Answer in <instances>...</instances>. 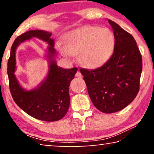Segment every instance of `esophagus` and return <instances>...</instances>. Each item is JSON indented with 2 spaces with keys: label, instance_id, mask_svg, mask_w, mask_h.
<instances>
[{
  "label": "esophagus",
  "instance_id": "1",
  "mask_svg": "<svg viewBox=\"0 0 154 154\" xmlns=\"http://www.w3.org/2000/svg\"><path fill=\"white\" fill-rule=\"evenodd\" d=\"M75 76H76V77H79V78H81V77H82L81 73L80 72V71H77V73H75Z\"/></svg>",
  "mask_w": 154,
  "mask_h": 154
}]
</instances>
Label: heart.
Returning <instances> with one entry per match:
<instances>
[{"label": "heart", "mask_w": 154, "mask_h": 154, "mask_svg": "<svg viewBox=\"0 0 154 154\" xmlns=\"http://www.w3.org/2000/svg\"><path fill=\"white\" fill-rule=\"evenodd\" d=\"M115 37L107 28L84 26L69 31L64 35L63 43L57 44L64 57L77 55L81 66L94 69L104 64L113 54Z\"/></svg>", "instance_id": "1"}]
</instances>
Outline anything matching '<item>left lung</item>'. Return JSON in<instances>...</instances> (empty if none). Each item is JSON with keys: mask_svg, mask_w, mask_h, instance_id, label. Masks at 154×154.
Listing matches in <instances>:
<instances>
[{"mask_svg": "<svg viewBox=\"0 0 154 154\" xmlns=\"http://www.w3.org/2000/svg\"><path fill=\"white\" fill-rule=\"evenodd\" d=\"M115 48L111 58L93 70L81 69L92 102L103 113L117 112L130 104L140 90L142 55L133 36L111 20Z\"/></svg>", "mask_w": 154, "mask_h": 154, "instance_id": "1", "label": "left lung"}]
</instances>
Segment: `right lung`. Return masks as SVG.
Returning a JSON list of instances; mask_svg holds the SVG:
<instances>
[{"label": "right lung", "mask_w": 154, "mask_h": 154, "mask_svg": "<svg viewBox=\"0 0 154 154\" xmlns=\"http://www.w3.org/2000/svg\"><path fill=\"white\" fill-rule=\"evenodd\" d=\"M52 33L43 30H31L14 40L8 62V75L12 97L17 106L27 114L44 121H57L66 115L70 105L69 88L78 69H66L57 65L54 40ZM36 37L48 45L47 59L48 73L46 79L32 90L24 89L16 79V49L22 42Z\"/></svg>", "instance_id": "1"}]
</instances>
